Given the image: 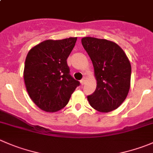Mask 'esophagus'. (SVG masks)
<instances>
[{
	"label": "esophagus",
	"instance_id": "esophagus-1",
	"mask_svg": "<svg viewBox=\"0 0 153 153\" xmlns=\"http://www.w3.org/2000/svg\"><path fill=\"white\" fill-rule=\"evenodd\" d=\"M85 81H86V78H83L80 81V82H81V85H84V84H85Z\"/></svg>",
	"mask_w": 153,
	"mask_h": 153
}]
</instances>
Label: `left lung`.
Here are the masks:
<instances>
[{
	"mask_svg": "<svg viewBox=\"0 0 153 153\" xmlns=\"http://www.w3.org/2000/svg\"><path fill=\"white\" fill-rule=\"evenodd\" d=\"M81 43L91 59L97 81L95 92L87 96L90 105L100 112L117 109L130 88L131 68L126 54L107 39L84 37Z\"/></svg>",
	"mask_w": 153,
	"mask_h": 153,
	"instance_id": "1",
	"label": "left lung"
}]
</instances>
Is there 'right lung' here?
I'll use <instances>...</instances> for the list:
<instances>
[{
  "mask_svg": "<svg viewBox=\"0 0 153 153\" xmlns=\"http://www.w3.org/2000/svg\"><path fill=\"white\" fill-rule=\"evenodd\" d=\"M77 37L43 41L31 48L27 55L24 80L33 102L47 112L64 108L71 95L80 85L69 74L68 57Z\"/></svg>",
  "mask_w": 153,
  "mask_h": 153,
  "instance_id": "right-lung-1",
  "label": "right lung"
}]
</instances>
